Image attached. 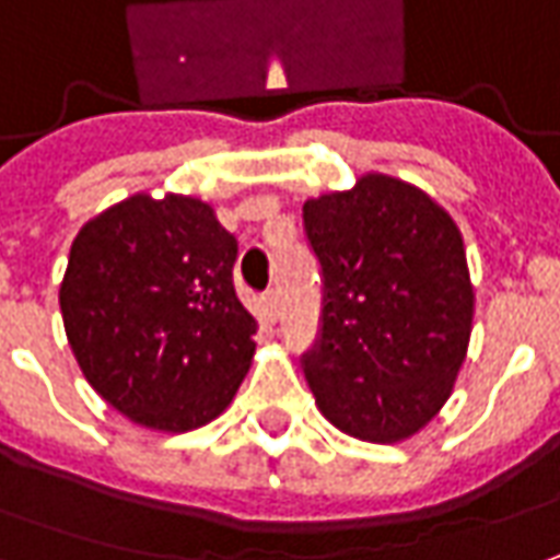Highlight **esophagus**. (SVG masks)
Listing matches in <instances>:
<instances>
[{
    "label": "esophagus",
    "mask_w": 560,
    "mask_h": 560,
    "mask_svg": "<svg viewBox=\"0 0 560 560\" xmlns=\"http://www.w3.org/2000/svg\"><path fill=\"white\" fill-rule=\"evenodd\" d=\"M264 315H267V320H279L281 303L276 291H267V296H264Z\"/></svg>",
    "instance_id": "1"
}]
</instances>
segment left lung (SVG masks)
I'll list each match as a JSON object with an SVG mask.
<instances>
[{"mask_svg":"<svg viewBox=\"0 0 560 560\" xmlns=\"http://www.w3.org/2000/svg\"><path fill=\"white\" fill-rule=\"evenodd\" d=\"M303 224L324 281L306 361L320 416L363 443H402L440 416L467 361L476 293L460 230L382 172L306 199Z\"/></svg>","mask_w":560,"mask_h":560,"instance_id":"left-lung-1","label":"left lung"}]
</instances>
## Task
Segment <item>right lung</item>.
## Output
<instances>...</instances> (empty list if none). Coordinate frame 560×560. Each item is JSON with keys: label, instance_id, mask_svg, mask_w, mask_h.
<instances>
[{"label": "right lung", "instance_id": "1", "mask_svg": "<svg viewBox=\"0 0 560 560\" xmlns=\"http://www.w3.org/2000/svg\"><path fill=\"white\" fill-rule=\"evenodd\" d=\"M240 245L209 202L132 194L78 230L60 284L66 339L108 406L187 433L224 412L257 320L233 291Z\"/></svg>", "mask_w": 560, "mask_h": 560}]
</instances>
